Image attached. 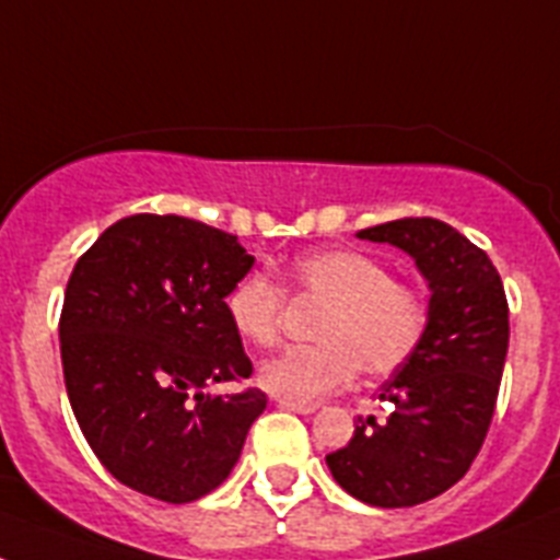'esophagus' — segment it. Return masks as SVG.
I'll return each instance as SVG.
<instances>
[{"label": "esophagus", "instance_id": "esophagus-1", "mask_svg": "<svg viewBox=\"0 0 560 560\" xmlns=\"http://www.w3.org/2000/svg\"><path fill=\"white\" fill-rule=\"evenodd\" d=\"M277 404L283 409H291V412H300V415H314L316 409H319V404L316 400H300V398H277Z\"/></svg>", "mask_w": 560, "mask_h": 560}]
</instances>
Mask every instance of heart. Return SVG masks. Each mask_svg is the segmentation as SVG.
Listing matches in <instances>:
<instances>
[{"instance_id": "b5f03b06", "label": "heart", "mask_w": 560, "mask_h": 560, "mask_svg": "<svg viewBox=\"0 0 560 560\" xmlns=\"http://www.w3.org/2000/svg\"><path fill=\"white\" fill-rule=\"evenodd\" d=\"M296 294L325 303L314 325L316 345H296L266 359L257 378L283 398H323L353 375L381 378L400 370L427 339L429 296L395 280L387 266L355 249H319L296 257L285 275ZM285 291L260 271L230 285L224 314L237 339L269 348L280 336Z\"/></svg>"}]
</instances>
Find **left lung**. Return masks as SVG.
<instances>
[{
    "label": "left lung",
    "instance_id": "left-lung-1",
    "mask_svg": "<svg viewBox=\"0 0 560 560\" xmlns=\"http://www.w3.org/2000/svg\"><path fill=\"white\" fill-rule=\"evenodd\" d=\"M359 237L393 244L427 277L429 330L418 353L381 387L384 423L361 420L328 454L336 482L375 508H412L465 477L491 429L511 323L491 257L438 219H398Z\"/></svg>",
    "mask_w": 560,
    "mask_h": 560
}]
</instances>
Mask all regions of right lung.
I'll use <instances>...</instances> for the list:
<instances>
[{
	"instance_id": "add662e5",
	"label": "right lung",
	"mask_w": 560,
	"mask_h": 560,
	"mask_svg": "<svg viewBox=\"0 0 560 560\" xmlns=\"http://www.w3.org/2000/svg\"><path fill=\"white\" fill-rule=\"evenodd\" d=\"M252 264L230 232L153 212L78 257L58 323L63 381L89 448L131 491L192 502L235 468L266 393L207 387L252 375L224 314Z\"/></svg>"
}]
</instances>
